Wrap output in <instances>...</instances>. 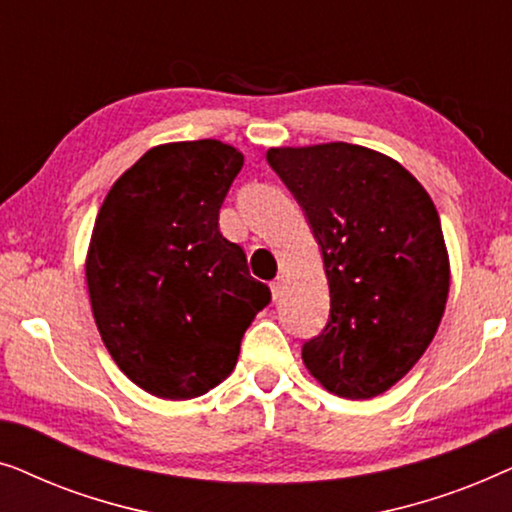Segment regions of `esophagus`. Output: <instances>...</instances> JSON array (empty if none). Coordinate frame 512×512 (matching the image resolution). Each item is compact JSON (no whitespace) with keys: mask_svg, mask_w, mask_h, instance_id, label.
<instances>
[{"mask_svg":"<svg viewBox=\"0 0 512 512\" xmlns=\"http://www.w3.org/2000/svg\"><path fill=\"white\" fill-rule=\"evenodd\" d=\"M284 286H286V279L284 277H277V279H272V284H270V291H272V298H282V293H284Z\"/></svg>","mask_w":512,"mask_h":512,"instance_id":"1","label":"esophagus"}]
</instances>
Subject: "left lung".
<instances>
[{"mask_svg":"<svg viewBox=\"0 0 512 512\" xmlns=\"http://www.w3.org/2000/svg\"><path fill=\"white\" fill-rule=\"evenodd\" d=\"M324 258L331 314L303 361L331 394H384L422 359L443 319L450 258L436 205L384 153L331 142L270 149Z\"/></svg>","mask_w":512,"mask_h":512,"instance_id":"left-lung-1","label":"left lung"}]
</instances>
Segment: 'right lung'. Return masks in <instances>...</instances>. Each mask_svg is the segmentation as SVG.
Segmentation results:
<instances>
[{
	"label": "right lung",
	"mask_w": 512,
	"mask_h": 512,
	"mask_svg": "<svg viewBox=\"0 0 512 512\" xmlns=\"http://www.w3.org/2000/svg\"><path fill=\"white\" fill-rule=\"evenodd\" d=\"M244 156L219 139L153 146L97 212L86 282L116 366L153 396L184 401L233 373L270 289L249 275L219 209Z\"/></svg>",
	"instance_id": "1"
}]
</instances>
